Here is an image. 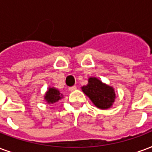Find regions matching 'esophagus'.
I'll use <instances>...</instances> for the list:
<instances>
[{
  "instance_id": "esophagus-1",
  "label": "esophagus",
  "mask_w": 152,
  "mask_h": 152,
  "mask_svg": "<svg viewBox=\"0 0 152 152\" xmlns=\"http://www.w3.org/2000/svg\"><path fill=\"white\" fill-rule=\"evenodd\" d=\"M68 89H69V91H71V92H72V91H75L76 89V86H75V85H74V86L69 87V88H68Z\"/></svg>"
}]
</instances>
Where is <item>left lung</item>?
Returning <instances> with one entry per match:
<instances>
[{"mask_svg": "<svg viewBox=\"0 0 152 152\" xmlns=\"http://www.w3.org/2000/svg\"><path fill=\"white\" fill-rule=\"evenodd\" d=\"M82 90L96 107L102 110L110 107L115 99V93L113 88L104 85L95 77L89 78L88 84L83 86Z\"/></svg>", "mask_w": 152, "mask_h": 152, "instance_id": "obj_1", "label": "left lung"}]
</instances>
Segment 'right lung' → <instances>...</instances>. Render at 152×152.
Instances as JSON below:
<instances>
[{"instance_id": "1", "label": "right lung", "mask_w": 152, "mask_h": 152, "mask_svg": "<svg viewBox=\"0 0 152 152\" xmlns=\"http://www.w3.org/2000/svg\"><path fill=\"white\" fill-rule=\"evenodd\" d=\"M61 93H59V90L56 89L55 88H50L49 90L46 93L45 99L48 103H54L59 101V99L62 98Z\"/></svg>"}]
</instances>
